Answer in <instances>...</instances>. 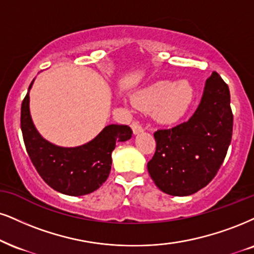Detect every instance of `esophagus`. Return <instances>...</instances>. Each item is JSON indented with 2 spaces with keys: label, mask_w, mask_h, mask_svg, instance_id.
Instances as JSON below:
<instances>
[{
  "label": "esophagus",
  "mask_w": 254,
  "mask_h": 254,
  "mask_svg": "<svg viewBox=\"0 0 254 254\" xmlns=\"http://www.w3.org/2000/svg\"><path fill=\"white\" fill-rule=\"evenodd\" d=\"M132 129H133V133H134V134H137V133L142 132L143 127H142V125L140 124V122L134 121L133 124H132Z\"/></svg>",
  "instance_id": "obj_1"
}]
</instances>
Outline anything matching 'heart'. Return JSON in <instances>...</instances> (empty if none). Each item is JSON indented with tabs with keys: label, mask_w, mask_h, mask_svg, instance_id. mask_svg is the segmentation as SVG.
Masks as SVG:
<instances>
[{
	"label": "heart",
	"mask_w": 254,
	"mask_h": 254,
	"mask_svg": "<svg viewBox=\"0 0 254 254\" xmlns=\"http://www.w3.org/2000/svg\"><path fill=\"white\" fill-rule=\"evenodd\" d=\"M193 101V89L186 81L173 83L162 80L153 83L136 95L135 103L145 111H153L155 119L173 124L186 114Z\"/></svg>",
	"instance_id": "heart-1"
}]
</instances>
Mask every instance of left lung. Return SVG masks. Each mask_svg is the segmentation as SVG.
I'll list each match as a JSON object with an SVG mask.
<instances>
[{
  "label": "left lung",
  "instance_id": "obj_1",
  "mask_svg": "<svg viewBox=\"0 0 254 254\" xmlns=\"http://www.w3.org/2000/svg\"><path fill=\"white\" fill-rule=\"evenodd\" d=\"M232 130L230 89L213 71L192 118L154 133L155 153L147 164L154 184L175 196L190 195L207 186L223 165Z\"/></svg>",
  "mask_w": 254,
  "mask_h": 254
}]
</instances>
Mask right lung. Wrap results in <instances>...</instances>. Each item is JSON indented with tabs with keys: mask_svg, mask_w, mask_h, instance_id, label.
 Wrapping results in <instances>:
<instances>
[{
	"mask_svg": "<svg viewBox=\"0 0 254 254\" xmlns=\"http://www.w3.org/2000/svg\"><path fill=\"white\" fill-rule=\"evenodd\" d=\"M21 129L27 153L40 177L53 190L74 196L92 193L107 180L115 143L126 141L133 134L126 125H109L83 146L53 145L40 135L31 121L29 90L21 106Z\"/></svg>",
	"mask_w": 254,
	"mask_h": 254,
	"instance_id": "obj_1",
	"label": "right lung"
}]
</instances>
